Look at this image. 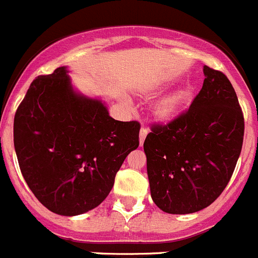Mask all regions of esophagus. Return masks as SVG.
Returning <instances> with one entry per match:
<instances>
[{"instance_id":"34e87169","label":"esophagus","mask_w":258,"mask_h":258,"mask_svg":"<svg viewBox=\"0 0 258 258\" xmlns=\"http://www.w3.org/2000/svg\"><path fill=\"white\" fill-rule=\"evenodd\" d=\"M147 134H149V129L146 126H142L141 127V132H140V145L142 146L143 142H145V138L147 137Z\"/></svg>"}]
</instances>
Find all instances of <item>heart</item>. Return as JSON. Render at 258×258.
I'll return each instance as SVG.
<instances>
[{
    "instance_id": "b5f03b06",
    "label": "heart",
    "mask_w": 258,
    "mask_h": 258,
    "mask_svg": "<svg viewBox=\"0 0 258 258\" xmlns=\"http://www.w3.org/2000/svg\"><path fill=\"white\" fill-rule=\"evenodd\" d=\"M156 89L157 84H155L150 90H156ZM186 98H187V93L183 92V90H178V92H174L173 94H169L168 97H164L163 99H160L154 107V115L156 120L163 122L170 121L179 112Z\"/></svg>"
}]
</instances>
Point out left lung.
<instances>
[{
	"label": "left lung",
	"mask_w": 258,
	"mask_h": 258,
	"mask_svg": "<svg viewBox=\"0 0 258 258\" xmlns=\"http://www.w3.org/2000/svg\"><path fill=\"white\" fill-rule=\"evenodd\" d=\"M203 72L190 108L166 125H152L143 143L151 198L165 213L211 206L229 183L243 146L244 117L231 83L208 66Z\"/></svg>",
	"instance_id": "obj_1"
}]
</instances>
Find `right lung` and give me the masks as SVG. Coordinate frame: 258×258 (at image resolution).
Masks as SVG:
<instances>
[{"label": "right lung", "instance_id": "right-lung-1", "mask_svg": "<svg viewBox=\"0 0 258 258\" xmlns=\"http://www.w3.org/2000/svg\"><path fill=\"white\" fill-rule=\"evenodd\" d=\"M138 121H117L106 104L74 89L67 67L32 81L14 117L20 172L38 202L60 216L107 198L125 157L140 146Z\"/></svg>", "mask_w": 258, "mask_h": 258}]
</instances>
